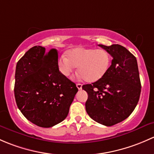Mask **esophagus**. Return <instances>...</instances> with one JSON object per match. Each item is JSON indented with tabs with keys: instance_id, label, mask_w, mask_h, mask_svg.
Listing matches in <instances>:
<instances>
[{
	"instance_id": "1",
	"label": "esophagus",
	"mask_w": 154,
	"mask_h": 154,
	"mask_svg": "<svg viewBox=\"0 0 154 154\" xmlns=\"http://www.w3.org/2000/svg\"><path fill=\"white\" fill-rule=\"evenodd\" d=\"M76 87H77V88L79 89V90H81V89L82 88V84L78 83V84H76Z\"/></svg>"
}]
</instances>
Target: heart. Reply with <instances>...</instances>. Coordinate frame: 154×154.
Returning <instances> with one entry per match:
<instances>
[{"mask_svg":"<svg viewBox=\"0 0 154 154\" xmlns=\"http://www.w3.org/2000/svg\"><path fill=\"white\" fill-rule=\"evenodd\" d=\"M58 59V68L64 76L68 77L78 66L81 76L89 82H96L104 75L110 66L111 57L102 48L76 47L66 52Z\"/></svg>","mask_w":154,"mask_h":154,"instance_id":"1","label":"heart"}]
</instances>
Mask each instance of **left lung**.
Wrapping results in <instances>:
<instances>
[{"label": "left lung", "instance_id": "8db88e82", "mask_svg": "<svg viewBox=\"0 0 154 154\" xmlns=\"http://www.w3.org/2000/svg\"><path fill=\"white\" fill-rule=\"evenodd\" d=\"M99 47L112 57L111 65L102 78L82 89L88 94L85 103L90 118L105 126L126 119L135 109L141 93L136 57L119 44Z\"/></svg>", "mask_w": 154, "mask_h": 154}]
</instances>
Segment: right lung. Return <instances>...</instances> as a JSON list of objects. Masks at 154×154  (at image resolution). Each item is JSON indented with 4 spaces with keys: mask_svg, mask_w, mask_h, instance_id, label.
Instances as JSON below:
<instances>
[{
    "mask_svg": "<svg viewBox=\"0 0 154 154\" xmlns=\"http://www.w3.org/2000/svg\"><path fill=\"white\" fill-rule=\"evenodd\" d=\"M58 52L30 48L18 61L14 92L17 106L33 124L50 128L65 119L78 92L58 69Z\"/></svg>",
    "mask_w": 154,
    "mask_h": 154,
    "instance_id": "1",
    "label": "right lung"
}]
</instances>
